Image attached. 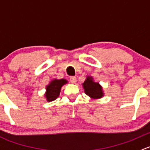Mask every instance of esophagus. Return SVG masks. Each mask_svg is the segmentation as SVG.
I'll list each match as a JSON object with an SVG mask.
<instances>
[{
	"instance_id": "obj_1",
	"label": "esophagus",
	"mask_w": 150,
	"mask_h": 150,
	"mask_svg": "<svg viewBox=\"0 0 150 150\" xmlns=\"http://www.w3.org/2000/svg\"><path fill=\"white\" fill-rule=\"evenodd\" d=\"M70 81L71 83H72V84H75L76 81V76H71L70 77Z\"/></svg>"
}]
</instances>
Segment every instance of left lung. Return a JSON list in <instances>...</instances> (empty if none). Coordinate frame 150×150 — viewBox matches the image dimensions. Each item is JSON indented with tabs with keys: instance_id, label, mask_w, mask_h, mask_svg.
Here are the masks:
<instances>
[{
	"instance_id": "left-lung-1",
	"label": "left lung",
	"mask_w": 150,
	"mask_h": 150,
	"mask_svg": "<svg viewBox=\"0 0 150 150\" xmlns=\"http://www.w3.org/2000/svg\"><path fill=\"white\" fill-rule=\"evenodd\" d=\"M83 87L86 95L90 97L91 98H101L103 96L101 86L98 82H94L92 77H87V79L83 83Z\"/></svg>"
}]
</instances>
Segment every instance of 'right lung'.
Masks as SVG:
<instances>
[{
    "label": "right lung",
    "mask_w": 150,
    "mask_h": 150,
    "mask_svg": "<svg viewBox=\"0 0 150 150\" xmlns=\"http://www.w3.org/2000/svg\"><path fill=\"white\" fill-rule=\"evenodd\" d=\"M66 79H54L46 87L45 97L47 101H53L59 96L61 86L66 84Z\"/></svg>",
    "instance_id": "add662e5"
}]
</instances>
